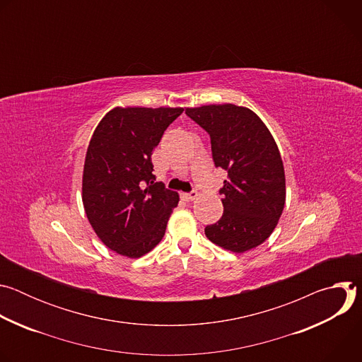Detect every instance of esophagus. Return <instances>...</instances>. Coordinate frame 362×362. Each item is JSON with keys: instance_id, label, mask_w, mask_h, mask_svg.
<instances>
[{"instance_id": "obj_1", "label": "esophagus", "mask_w": 362, "mask_h": 362, "mask_svg": "<svg viewBox=\"0 0 362 362\" xmlns=\"http://www.w3.org/2000/svg\"><path fill=\"white\" fill-rule=\"evenodd\" d=\"M197 196H199V193H197L196 190H192L190 193H182V197H183V200H186V202H192V200H194Z\"/></svg>"}]
</instances>
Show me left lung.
<instances>
[{
    "label": "left lung",
    "instance_id": "1",
    "mask_svg": "<svg viewBox=\"0 0 362 362\" xmlns=\"http://www.w3.org/2000/svg\"><path fill=\"white\" fill-rule=\"evenodd\" d=\"M186 115L209 133L215 166L228 172L223 215L204 235L235 253L259 246L276 228L286 197L274 136L256 113L230 103L187 107Z\"/></svg>",
    "mask_w": 362,
    "mask_h": 362
}]
</instances>
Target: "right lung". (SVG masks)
Returning a JSON list of instances; mask_svg holds the SVG:
<instances>
[{
  "label": "right lung",
  "mask_w": 362,
  "mask_h": 362,
  "mask_svg": "<svg viewBox=\"0 0 362 362\" xmlns=\"http://www.w3.org/2000/svg\"><path fill=\"white\" fill-rule=\"evenodd\" d=\"M182 107H115L87 147L83 206L100 240L119 255L140 257L165 236L177 192L154 182L151 154Z\"/></svg>",
  "instance_id": "add662e5"
}]
</instances>
